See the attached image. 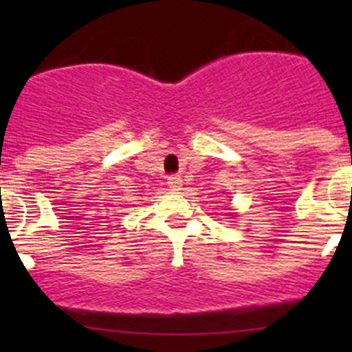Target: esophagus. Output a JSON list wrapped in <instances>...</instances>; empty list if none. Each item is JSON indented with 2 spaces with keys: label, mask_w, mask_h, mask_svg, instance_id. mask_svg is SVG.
<instances>
[{
  "label": "esophagus",
  "mask_w": 352,
  "mask_h": 352,
  "mask_svg": "<svg viewBox=\"0 0 352 352\" xmlns=\"http://www.w3.org/2000/svg\"><path fill=\"white\" fill-rule=\"evenodd\" d=\"M168 187L170 190H173V192H177V190L182 189V177L180 175H170L168 177Z\"/></svg>",
  "instance_id": "esophagus-1"
}]
</instances>
